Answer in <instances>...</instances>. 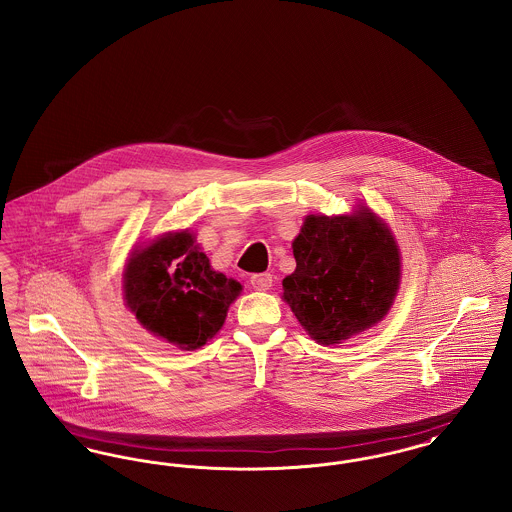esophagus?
Wrapping results in <instances>:
<instances>
[{"label":"esophagus","mask_w":512,"mask_h":512,"mask_svg":"<svg viewBox=\"0 0 512 512\" xmlns=\"http://www.w3.org/2000/svg\"><path fill=\"white\" fill-rule=\"evenodd\" d=\"M249 282H251V286H253L255 290H259V292H265V290H270V286H272V274H270V272H263V274H253V276L249 278Z\"/></svg>","instance_id":"1"}]
</instances>
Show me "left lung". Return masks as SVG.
Listing matches in <instances>:
<instances>
[{
  "mask_svg": "<svg viewBox=\"0 0 512 512\" xmlns=\"http://www.w3.org/2000/svg\"><path fill=\"white\" fill-rule=\"evenodd\" d=\"M297 267L282 280L284 299L322 345L359 334L390 311L399 288V251L370 211L307 217L293 242Z\"/></svg>",
  "mask_w": 512,
  "mask_h": 512,
  "instance_id": "1",
  "label": "left lung"
}]
</instances>
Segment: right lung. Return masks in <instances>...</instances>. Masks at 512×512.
Returning a JSON list of instances; mask_svg holds the SVG:
<instances>
[{
  "label": "right lung",
  "instance_id": "add662e5",
  "mask_svg": "<svg viewBox=\"0 0 512 512\" xmlns=\"http://www.w3.org/2000/svg\"><path fill=\"white\" fill-rule=\"evenodd\" d=\"M240 282L215 272L188 232L134 253L124 272L126 305L149 332L192 351L213 338Z\"/></svg>",
  "mask_w": 512,
  "mask_h": 512
}]
</instances>
